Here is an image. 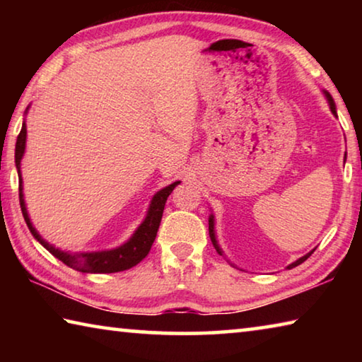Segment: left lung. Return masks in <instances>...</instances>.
Masks as SVG:
<instances>
[{
  "instance_id": "1",
  "label": "left lung",
  "mask_w": 362,
  "mask_h": 362,
  "mask_svg": "<svg viewBox=\"0 0 362 362\" xmlns=\"http://www.w3.org/2000/svg\"><path fill=\"white\" fill-rule=\"evenodd\" d=\"M326 97H327V100H329L330 110H332V113H334V115H337V112H335V103H334L332 95H330L329 93H326ZM209 236H211V241H212V244H214V247H216V249H217V252H218L220 255H222V249L218 247V244H217V241H216V233H214V217H212V216H211V218H209ZM313 252H315V250H311L310 254H306V255H303V257H300L298 260H296V262H293V263H291V265L287 267V268L291 269V268H293V267L300 265V263H303V262H305L306 259H308V257H310L311 254H313Z\"/></svg>"
}]
</instances>
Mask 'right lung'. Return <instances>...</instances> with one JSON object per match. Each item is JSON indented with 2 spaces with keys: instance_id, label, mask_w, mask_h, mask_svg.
Wrapping results in <instances>:
<instances>
[{
  "instance_id": "1",
  "label": "right lung",
  "mask_w": 362,
  "mask_h": 362,
  "mask_svg": "<svg viewBox=\"0 0 362 362\" xmlns=\"http://www.w3.org/2000/svg\"><path fill=\"white\" fill-rule=\"evenodd\" d=\"M25 139H27V127H25V122H23L22 129L19 132V137H17V142H16V168H17V173H19V201H21V209L23 214V218H25L28 230L36 240H38L54 257H57L60 262H64L66 267L78 269V272H83V273L124 272V269H129L132 267H136L137 263L142 262L145 257L148 255L153 243H155L168 196L173 193V189L179 185L180 182H174L173 185L163 188L161 192H158L155 196H153L148 214H146L142 225H140L137 231L134 233L131 240L126 244H122L121 247H116L112 250H102V252L69 254V252H64V250L56 249L42 240V238L38 235V231L33 228V225L28 218L25 201H23V193H22V175H21V159L23 156V151H25Z\"/></svg>"
}]
</instances>
